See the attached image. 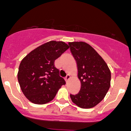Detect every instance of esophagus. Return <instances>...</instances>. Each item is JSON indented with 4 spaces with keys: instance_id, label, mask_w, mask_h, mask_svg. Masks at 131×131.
<instances>
[{
    "instance_id": "esophagus-1",
    "label": "esophagus",
    "mask_w": 131,
    "mask_h": 131,
    "mask_svg": "<svg viewBox=\"0 0 131 131\" xmlns=\"http://www.w3.org/2000/svg\"><path fill=\"white\" fill-rule=\"evenodd\" d=\"M64 79H65L66 82H68V80H69L70 79V75H68H68H67V76H66L65 78H64Z\"/></svg>"
}]
</instances>
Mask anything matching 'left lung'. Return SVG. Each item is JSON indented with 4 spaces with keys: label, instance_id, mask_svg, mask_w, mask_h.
I'll list each match as a JSON object with an SVG mask.
<instances>
[{
    "label": "left lung",
    "instance_id": "left-lung-1",
    "mask_svg": "<svg viewBox=\"0 0 131 131\" xmlns=\"http://www.w3.org/2000/svg\"><path fill=\"white\" fill-rule=\"evenodd\" d=\"M76 61L81 88L76 95H70L73 103L82 108H91L102 101L110 87L111 72L95 49L84 42H68Z\"/></svg>",
    "mask_w": 131,
    "mask_h": 131
}]
</instances>
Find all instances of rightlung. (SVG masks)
Masks as SVG:
<instances>
[{
	"instance_id": "1",
	"label": "right lung",
	"mask_w": 131,
	"mask_h": 131,
	"mask_svg": "<svg viewBox=\"0 0 131 131\" xmlns=\"http://www.w3.org/2000/svg\"><path fill=\"white\" fill-rule=\"evenodd\" d=\"M68 48L64 42L49 41L35 48L21 60L17 80L23 93L29 101L36 104L48 103L65 84L54 62Z\"/></svg>"
}]
</instances>
